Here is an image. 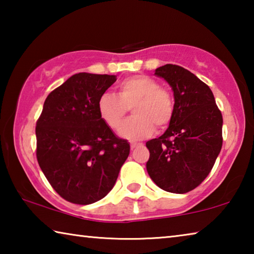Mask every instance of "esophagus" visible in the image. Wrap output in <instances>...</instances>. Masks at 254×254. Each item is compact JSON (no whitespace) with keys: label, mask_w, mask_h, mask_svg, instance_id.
I'll list each match as a JSON object with an SVG mask.
<instances>
[{"label":"esophagus","mask_w":254,"mask_h":254,"mask_svg":"<svg viewBox=\"0 0 254 254\" xmlns=\"http://www.w3.org/2000/svg\"><path fill=\"white\" fill-rule=\"evenodd\" d=\"M141 145V143H136V142H131V149L133 150V149H135V148H137V147H140Z\"/></svg>","instance_id":"esophagus-1"}]
</instances>
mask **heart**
<instances>
[{"mask_svg": "<svg viewBox=\"0 0 254 254\" xmlns=\"http://www.w3.org/2000/svg\"><path fill=\"white\" fill-rule=\"evenodd\" d=\"M132 107V117L120 128L127 140H141L151 134L156 127L163 130L173 121L175 100L169 89L159 86L147 75L123 79L118 85V95L102 94L97 102L101 119L112 130H118Z\"/></svg>", "mask_w": 254, "mask_h": 254, "instance_id": "heart-1", "label": "heart"}]
</instances>
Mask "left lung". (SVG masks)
<instances>
[{
    "label": "left lung",
    "mask_w": 254,
    "mask_h": 254,
    "mask_svg": "<svg viewBox=\"0 0 254 254\" xmlns=\"http://www.w3.org/2000/svg\"><path fill=\"white\" fill-rule=\"evenodd\" d=\"M175 96L169 127L148 141L147 170L158 187L185 194L199 186L212 170L223 143V118L212 91L185 68L167 64L156 69Z\"/></svg>",
    "instance_id": "obj_1"
}]
</instances>
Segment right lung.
I'll list each match as a JSON object with an SVG mask.
<instances>
[{
  "mask_svg": "<svg viewBox=\"0 0 254 254\" xmlns=\"http://www.w3.org/2000/svg\"><path fill=\"white\" fill-rule=\"evenodd\" d=\"M117 76L79 72L47 96L37 121V160L64 199L88 205L102 199L130 153L101 119L98 98Z\"/></svg>",
  "mask_w": 254,
  "mask_h": 254,
  "instance_id": "right-lung-1",
  "label": "right lung"
}]
</instances>
